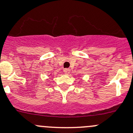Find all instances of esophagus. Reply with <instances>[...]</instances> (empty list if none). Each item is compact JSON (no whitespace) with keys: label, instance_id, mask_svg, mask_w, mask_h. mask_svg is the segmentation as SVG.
Segmentation results:
<instances>
[{"label":"esophagus","instance_id":"esophagus-1","mask_svg":"<svg viewBox=\"0 0 133 133\" xmlns=\"http://www.w3.org/2000/svg\"><path fill=\"white\" fill-rule=\"evenodd\" d=\"M64 72L65 73V74H69V72H70V69H69V68H65V69H64Z\"/></svg>","mask_w":133,"mask_h":133}]
</instances>
